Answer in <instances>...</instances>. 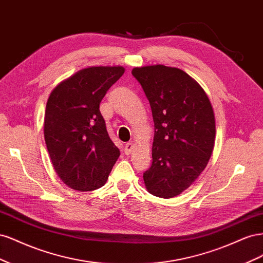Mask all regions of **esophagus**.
Masks as SVG:
<instances>
[{"instance_id": "obj_1", "label": "esophagus", "mask_w": 263, "mask_h": 263, "mask_svg": "<svg viewBox=\"0 0 263 263\" xmlns=\"http://www.w3.org/2000/svg\"><path fill=\"white\" fill-rule=\"evenodd\" d=\"M134 149V144L133 142H127V144L125 145V153L128 155L132 153V150Z\"/></svg>"}]
</instances>
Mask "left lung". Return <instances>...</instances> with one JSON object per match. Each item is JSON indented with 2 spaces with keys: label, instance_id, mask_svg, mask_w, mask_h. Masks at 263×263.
Segmentation results:
<instances>
[{
  "label": "left lung",
  "instance_id": "obj_1",
  "mask_svg": "<svg viewBox=\"0 0 263 263\" xmlns=\"http://www.w3.org/2000/svg\"><path fill=\"white\" fill-rule=\"evenodd\" d=\"M155 123L153 163L144 173L148 192L181 194L208 165L215 144V116L203 87L184 71L163 65L134 68Z\"/></svg>",
  "mask_w": 263,
  "mask_h": 263
}]
</instances>
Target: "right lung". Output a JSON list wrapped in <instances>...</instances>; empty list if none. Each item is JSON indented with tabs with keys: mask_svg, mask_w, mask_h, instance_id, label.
<instances>
[{
	"mask_svg": "<svg viewBox=\"0 0 263 263\" xmlns=\"http://www.w3.org/2000/svg\"><path fill=\"white\" fill-rule=\"evenodd\" d=\"M124 72L121 66L84 68L49 95L45 141L54 171L71 189L86 192L104 185L121 155L108 136L100 103Z\"/></svg>",
	"mask_w": 263,
	"mask_h": 263,
	"instance_id": "add662e5",
	"label": "right lung"
}]
</instances>
